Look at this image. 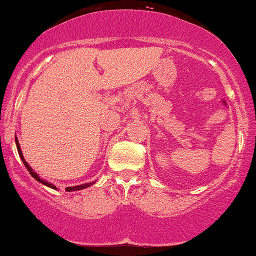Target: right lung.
<instances>
[{"mask_svg": "<svg viewBox=\"0 0 256 256\" xmlns=\"http://www.w3.org/2000/svg\"><path fill=\"white\" fill-rule=\"evenodd\" d=\"M15 144H16V148H18V152H19V156H20V158L22 160V162H24V167L27 168V170L30 172V174L32 175V176L36 180L38 181V182H40V184H44V186H46V187H50V188H52V190H58L57 187L54 186V184L48 182V181H46V180H44V178H40V176H39V174H36V172L33 170V168L30 167V166L28 164V163L26 162V160H24V155H22V152H21V148H20L19 140H18V137H16V136H15ZM95 184V181H92V182H87V184H78V186L66 187V190H68V192H74V190H83V188H87V187H90L92 184Z\"/></svg>", "mask_w": 256, "mask_h": 256, "instance_id": "1", "label": "right lung"}]
</instances>
